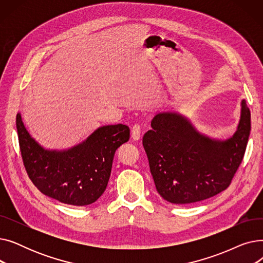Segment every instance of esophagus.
<instances>
[{
  "label": "esophagus",
  "instance_id": "1",
  "mask_svg": "<svg viewBox=\"0 0 263 263\" xmlns=\"http://www.w3.org/2000/svg\"><path fill=\"white\" fill-rule=\"evenodd\" d=\"M142 135V130L139 124H134L132 130H131V137L133 141H140Z\"/></svg>",
  "mask_w": 263,
  "mask_h": 263
}]
</instances>
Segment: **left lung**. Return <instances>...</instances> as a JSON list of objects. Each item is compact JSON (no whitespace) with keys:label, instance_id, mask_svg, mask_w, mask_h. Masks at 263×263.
I'll return each mask as SVG.
<instances>
[{"label":"left lung","instance_id":"obj_1","mask_svg":"<svg viewBox=\"0 0 263 263\" xmlns=\"http://www.w3.org/2000/svg\"><path fill=\"white\" fill-rule=\"evenodd\" d=\"M143 146L159 194L172 203L204 200L226 190L243 160L251 133V112L241 101L237 131L228 140L201 134L183 115L158 113Z\"/></svg>","mask_w":263,"mask_h":263}]
</instances>
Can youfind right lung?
I'll return each mask as SVG.
<instances>
[{
    "label": "right lung",
    "instance_id": "right-lung-1",
    "mask_svg": "<svg viewBox=\"0 0 263 263\" xmlns=\"http://www.w3.org/2000/svg\"><path fill=\"white\" fill-rule=\"evenodd\" d=\"M16 126L24 167L35 186L50 198L71 205H87L106 189L116 150L130 139L126 124L103 126L79 145L50 150L39 145L24 127Z\"/></svg>",
    "mask_w": 263,
    "mask_h": 263
}]
</instances>
